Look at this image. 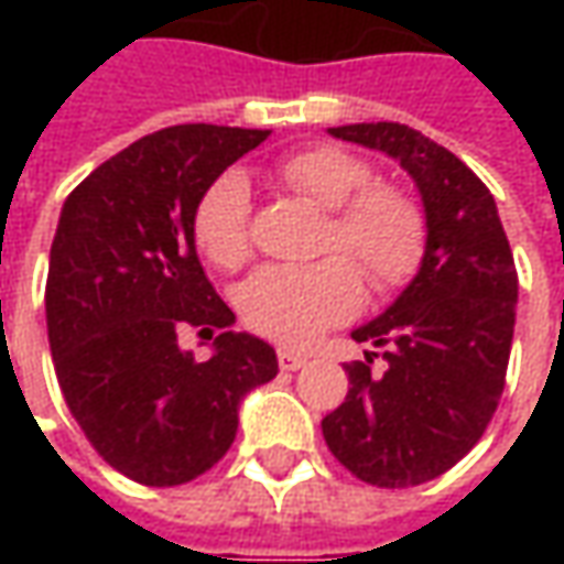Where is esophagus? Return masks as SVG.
Returning <instances> with one entry per match:
<instances>
[{
    "instance_id": "34e87169",
    "label": "esophagus",
    "mask_w": 564,
    "mask_h": 564,
    "mask_svg": "<svg viewBox=\"0 0 564 564\" xmlns=\"http://www.w3.org/2000/svg\"><path fill=\"white\" fill-rule=\"evenodd\" d=\"M304 364H307V358H304L301 351H292V348H279V367H282V370L294 373V370H301Z\"/></svg>"
}]
</instances>
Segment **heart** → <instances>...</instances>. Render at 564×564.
Instances as JSON below:
<instances>
[{
	"mask_svg": "<svg viewBox=\"0 0 564 564\" xmlns=\"http://www.w3.org/2000/svg\"><path fill=\"white\" fill-rule=\"evenodd\" d=\"M279 178L323 209H333L323 250L336 253L311 267H267L238 292L250 333L304 345L323 329L358 314L364 279L392 292L421 270L426 219L404 191L373 185L367 160L341 147H311L279 163ZM194 241L219 270H238L250 257V187L228 172L206 187L194 209Z\"/></svg>",
	"mask_w": 564,
	"mask_h": 564,
	"instance_id": "heart-1",
	"label": "heart"
}]
</instances>
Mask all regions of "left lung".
Instances as JSON below:
<instances>
[{"label": "left lung", "mask_w": 564, "mask_h": 564, "mask_svg": "<svg viewBox=\"0 0 564 564\" xmlns=\"http://www.w3.org/2000/svg\"><path fill=\"white\" fill-rule=\"evenodd\" d=\"M399 160L421 191L417 275L351 338L382 351L345 364L351 389L323 417L329 452L370 487H417L458 465L506 389L518 272L489 187L455 153L399 121L329 128Z\"/></svg>", "instance_id": "left-lung-1"}]
</instances>
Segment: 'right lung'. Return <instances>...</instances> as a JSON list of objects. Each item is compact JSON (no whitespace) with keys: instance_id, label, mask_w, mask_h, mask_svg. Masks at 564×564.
I'll list each match as a JSON object with an SVG mask.
<instances>
[{"instance_id":"right-lung-1","label":"right lung","mask_w":564,"mask_h":564,"mask_svg":"<svg viewBox=\"0 0 564 564\" xmlns=\"http://www.w3.org/2000/svg\"><path fill=\"white\" fill-rule=\"evenodd\" d=\"M270 131L175 124L124 147L68 194L46 279V329L72 417L102 462L178 487L235 443L238 408L279 373L263 338L231 333L194 248V209ZM216 328L197 365L177 329Z\"/></svg>"}]
</instances>
